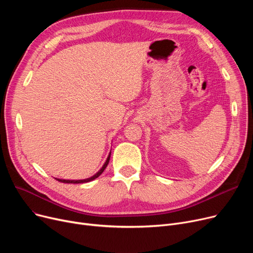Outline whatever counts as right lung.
<instances>
[{
  "mask_svg": "<svg viewBox=\"0 0 253 253\" xmlns=\"http://www.w3.org/2000/svg\"><path fill=\"white\" fill-rule=\"evenodd\" d=\"M110 157H111V153H110V155H109V157H108V159H106V161H105V163L103 164V166L100 168V170L97 172V173H95L94 175L93 176H91V177H89V178H86V179H79V180H71V179H59V178H55V179H57L58 181H60V182H64V183H83V182H89V181H91V180H93V179H95V178H97L102 172L104 171V169L106 168V166H108V164H109V162H110Z\"/></svg>",
  "mask_w": 253,
  "mask_h": 253,
  "instance_id": "1",
  "label": "right lung"
}]
</instances>
